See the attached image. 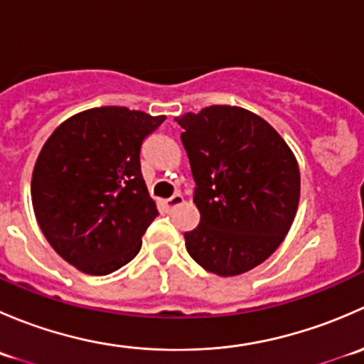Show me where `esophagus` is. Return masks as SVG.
Returning a JSON list of instances; mask_svg holds the SVG:
<instances>
[{
  "mask_svg": "<svg viewBox=\"0 0 364 364\" xmlns=\"http://www.w3.org/2000/svg\"><path fill=\"white\" fill-rule=\"evenodd\" d=\"M185 200H183V196H179V193H176V196H172L171 199L165 200V205H167L168 209H174L178 208V205H181Z\"/></svg>",
  "mask_w": 364,
  "mask_h": 364,
  "instance_id": "obj_1",
  "label": "esophagus"
}]
</instances>
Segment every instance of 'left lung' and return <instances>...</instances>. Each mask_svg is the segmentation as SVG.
I'll return each instance as SVG.
<instances>
[{
    "label": "left lung",
    "instance_id": "obj_1",
    "mask_svg": "<svg viewBox=\"0 0 364 364\" xmlns=\"http://www.w3.org/2000/svg\"><path fill=\"white\" fill-rule=\"evenodd\" d=\"M196 181L200 222L185 232L190 257L218 277L262 264L287 236L301 196L299 165L255 112L209 105L176 117Z\"/></svg>",
    "mask_w": 364,
    "mask_h": 364
}]
</instances>
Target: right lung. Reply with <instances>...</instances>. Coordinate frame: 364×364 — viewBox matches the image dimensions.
I'll return each mask as SVG.
<instances>
[{"mask_svg":"<svg viewBox=\"0 0 364 364\" xmlns=\"http://www.w3.org/2000/svg\"><path fill=\"white\" fill-rule=\"evenodd\" d=\"M165 116L95 107L65 119L31 176L36 222L54 252L93 277L130 262L159 215L141 174V144Z\"/></svg>","mask_w":364,"mask_h":364,"instance_id":"obj_1","label":"right lung"}]
</instances>
